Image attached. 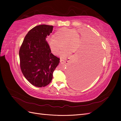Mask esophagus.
<instances>
[{"mask_svg":"<svg viewBox=\"0 0 121 121\" xmlns=\"http://www.w3.org/2000/svg\"><path fill=\"white\" fill-rule=\"evenodd\" d=\"M69 59H70V58H67V60H63V59H60V63H61V64H64V63H67V62H68V61H69V60H69Z\"/></svg>","mask_w":121,"mask_h":121,"instance_id":"esophagus-1","label":"esophagus"}]
</instances>
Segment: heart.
I'll list each match as a JSON object with an SVG mask.
<instances>
[{
    "label": "heart",
    "instance_id": "b5f03b06",
    "mask_svg": "<svg viewBox=\"0 0 121 121\" xmlns=\"http://www.w3.org/2000/svg\"><path fill=\"white\" fill-rule=\"evenodd\" d=\"M50 49L54 54H57L61 48H64L60 53L61 58H65L71 53L75 52L80 46V36L74 29L64 28L58 31L48 41Z\"/></svg>",
    "mask_w": 121,
    "mask_h": 121
}]
</instances>
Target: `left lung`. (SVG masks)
Here are the masks:
<instances>
[{
	"instance_id": "1",
	"label": "left lung",
	"mask_w": 121,
	"mask_h": 121,
	"mask_svg": "<svg viewBox=\"0 0 121 121\" xmlns=\"http://www.w3.org/2000/svg\"><path fill=\"white\" fill-rule=\"evenodd\" d=\"M91 42L77 57L69 76L70 85L82 88L92 83L99 72L102 60L101 47L95 37L91 36Z\"/></svg>"
}]
</instances>
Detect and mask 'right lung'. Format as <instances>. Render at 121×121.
<instances>
[{"mask_svg": "<svg viewBox=\"0 0 121 121\" xmlns=\"http://www.w3.org/2000/svg\"><path fill=\"white\" fill-rule=\"evenodd\" d=\"M53 26L40 25L29 31L20 51V67L25 78L33 85L45 87L51 82L53 73L60 58L51 52L46 41L53 30Z\"/></svg>", "mask_w": 121, "mask_h": 121, "instance_id": "add662e5", "label": "right lung"}]
</instances>
